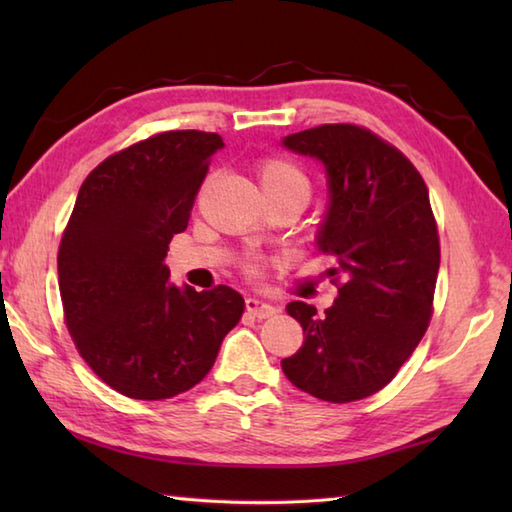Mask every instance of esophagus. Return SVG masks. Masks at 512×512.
<instances>
[{
    "label": "esophagus",
    "mask_w": 512,
    "mask_h": 512,
    "mask_svg": "<svg viewBox=\"0 0 512 512\" xmlns=\"http://www.w3.org/2000/svg\"><path fill=\"white\" fill-rule=\"evenodd\" d=\"M246 312L253 314L257 319H270L277 314V308L270 306L266 301H259V299H246Z\"/></svg>",
    "instance_id": "obj_1"
}]
</instances>
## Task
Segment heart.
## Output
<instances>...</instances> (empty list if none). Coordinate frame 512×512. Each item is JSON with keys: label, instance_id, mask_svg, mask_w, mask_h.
Returning a JSON list of instances; mask_svg holds the SVG:
<instances>
[{"label": "heart", "instance_id": "heart-1", "mask_svg": "<svg viewBox=\"0 0 512 512\" xmlns=\"http://www.w3.org/2000/svg\"><path fill=\"white\" fill-rule=\"evenodd\" d=\"M257 178L262 182L264 193L270 198H299L306 202L310 195V178L299 162L292 158L270 154L257 160ZM244 273L250 277L259 275L257 262H246Z\"/></svg>", "mask_w": 512, "mask_h": 512}]
</instances>
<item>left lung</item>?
Returning a JSON list of instances; mask_svg holds the SVG:
<instances>
[{
    "instance_id": "left-lung-1",
    "label": "left lung",
    "mask_w": 512,
    "mask_h": 512,
    "mask_svg": "<svg viewBox=\"0 0 512 512\" xmlns=\"http://www.w3.org/2000/svg\"><path fill=\"white\" fill-rule=\"evenodd\" d=\"M284 145L328 171L319 248L334 257L328 275L339 295L323 317L288 303L306 341L281 369L319 400H363L391 383L433 317L440 237L429 189L400 149L361 125H319Z\"/></svg>"
}]
</instances>
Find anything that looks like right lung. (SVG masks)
I'll return each mask as SVG.
<instances>
[{
  "label": "right lung",
  "mask_w": 512,
  "mask_h": 512,
  "mask_svg": "<svg viewBox=\"0 0 512 512\" xmlns=\"http://www.w3.org/2000/svg\"><path fill=\"white\" fill-rule=\"evenodd\" d=\"M222 138L173 129L116 151L83 180L57 266L63 321L103 383L136 400H165L209 374L244 299L169 284V242L189 224Z\"/></svg>",
  "instance_id": "1"
}]
</instances>
